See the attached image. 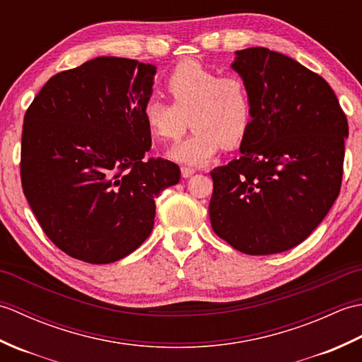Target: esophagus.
I'll list each match as a JSON object with an SVG mask.
<instances>
[{"label":"esophagus","mask_w":362,"mask_h":362,"mask_svg":"<svg viewBox=\"0 0 362 362\" xmlns=\"http://www.w3.org/2000/svg\"><path fill=\"white\" fill-rule=\"evenodd\" d=\"M196 173L194 168H189V166H182V177L183 179H188V177H191Z\"/></svg>","instance_id":"obj_1"}]
</instances>
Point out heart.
<instances>
[{
    "mask_svg": "<svg viewBox=\"0 0 362 362\" xmlns=\"http://www.w3.org/2000/svg\"><path fill=\"white\" fill-rule=\"evenodd\" d=\"M173 104L151 98L143 105L149 132L161 141H175L189 124L194 132L168 152L169 158L185 165H205L221 146H240L252 126L253 105L245 82L238 76L185 62L177 65L166 79Z\"/></svg>",
    "mask_w": 362,
    "mask_h": 362,
    "instance_id": "heart-1",
    "label": "heart"
}]
</instances>
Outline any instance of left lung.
<instances>
[{"instance_id": "8db88e82", "label": "left lung", "mask_w": 362, "mask_h": 362, "mask_svg": "<svg viewBox=\"0 0 362 362\" xmlns=\"http://www.w3.org/2000/svg\"><path fill=\"white\" fill-rule=\"evenodd\" d=\"M252 126L241 157L211 171L214 233L247 255L296 247L339 196L349 122L324 78L267 48L236 51Z\"/></svg>"}]
</instances>
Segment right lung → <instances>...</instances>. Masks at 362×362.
Returning a JSON list of instances; mask_svg holds the SVG:
<instances>
[{"label":"right lung","mask_w":362,"mask_h":362,"mask_svg":"<svg viewBox=\"0 0 362 362\" xmlns=\"http://www.w3.org/2000/svg\"><path fill=\"white\" fill-rule=\"evenodd\" d=\"M157 68L96 57L57 73L29 105L21 185L46 236L73 258L107 264L152 232L156 197L180 180L169 160H144L143 105Z\"/></svg>","instance_id":"right-lung-1"}]
</instances>
